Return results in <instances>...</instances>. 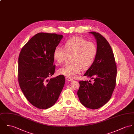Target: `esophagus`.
<instances>
[{
	"mask_svg": "<svg viewBox=\"0 0 134 134\" xmlns=\"http://www.w3.org/2000/svg\"><path fill=\"white\" fill-rule=\"evenodd\" d=\"M65 79H66L68 81H69V82H71V81H73V79H72L70 78L67 77L65 78Z\"/></svg>",
	"mask_w": 134,
	"mask_h": 134,
	"instance_id": "1",
	"label": "esophagus"
}]
</instances>
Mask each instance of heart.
Here are the masks:
<instances>
[{
	"instance_id": "obj_1",
	"label": "heart",
	"mask_w": 134,
	"mask_h": 134,
	"mask_svg": "<svg viewBox=\"0 0 134 134\" xmlns=\"http://www.w3.org/2000/svg\"><path fill=\"white\" fill-rule=\"evenodd\" d=\"M63 47L64 49L56 47L54 51L53 57L58 64H61L66 60L68 56L73 55V64H66L58 70V74L71 78L80 74L81 68L83 69L90 68L97 54V47L95 43L79 37L68 40Z\"/></svg>"
}]
</instances>
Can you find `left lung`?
Listing matches in <instances>:
<instances>
[{"instance_id": "1", "label": "left lung", "mask_w": 134, "mask_h": 134, "mask_svg": "<svg viewBox=\"0 0 134 134\" xmlns=\"http://www.w3.org/2000/svg\"><path fill=\"white\" fill-rule=\"evenodd\" d=\"M90 33L96 40L97 54L84 76L93 79L94 83L79 81L77 95L82 104L95 110L105 104L111 97L116 86L117 66L113 52L107 39L95 32Z\"/></svg>"}]
</instances>
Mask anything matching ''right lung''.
<instances>
[{"label": "right lung", "instance_id": "obj_1", "mask_svg": "<svg viewBox=\"0 0 134 134\" xmlns=\"http://www.w3.org/2000/svg\"><path fill=\"white\" fill-rule=\"evenodd\" d=\"M63 36L39 33L22 48L18 58V80L27 100L40 109L52 107L65 83L64 76L49 78L55 73L53 53Z\"/></svg>", "mask_w": 134, "mask_h": 134}]
</instances>
